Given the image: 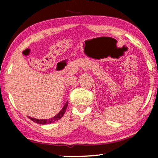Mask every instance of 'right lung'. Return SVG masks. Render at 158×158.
<instances>
[{"mask_svg":"<svg viewBox=\"0 0 158 158\" xmlns=\"http://www.w3.org/2000/svg\"><path fill=\"white\" fill-rule=\"evenodd\" d=\"M68 101H67L65 103V104L64 105L63 108H62L61 111H60L59 113H58L57 115L54 116V117L49 118V119H38V118H31L29 116V118L30 119L33 121L34 122H36L37 123V124H51V123H53V122H55L58 121L59 119H60L62 116H63L64 112L66 111V109L67 107H68Z\"/></svg>","mask_w":158,"mask_h":158,"instance_id":"obj_1","label":"right lung"}]
</instances>
